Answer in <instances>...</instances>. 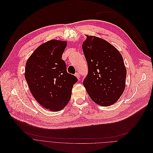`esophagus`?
Here are the masks:
<instances>
[{
	"mask_svg": "<svg viewBox=\"0 0 153 153\" xmlns=\"http://www.w3.org/2000/svg\"><path fill=\"white\" fill-rule=\"evenodd\" d=\"M75 76L77 78V79H79V76H80V75H79V73H76V74H75Z\"/></svg>",
	"mask_w": 153,
	"mask_h": 153,
	"instance_id": "1",
	"label": "esophagus"
}]
</instances>
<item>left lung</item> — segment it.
<instances>
[{
  "label": "left lung",
  "instance_id": "8db88e82",
  "mask_svg": "<svg viewBox=\"0 0 153 153\" xmlns=\"http://www.w3.org/2000/svg\"><path fill=\"white\" fill-rule=\"evenodd\" d=\"M82 48L88 72L82 82L90 98L103 107L117 101L126 88L127 69L119 51L107 41L86 35Z\"/></svg>",
  "mask_w": 153,
  "mask_h": 153
}]
</instances>
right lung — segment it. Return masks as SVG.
Returning <instances> with one entry per match:
<instances>
[{"mask_svg":"<svg viewBox=\"0 0 153 153\" xmlns=\"http://www.w3.org/2000/svg\"><path fill=\"white\" fill-rule=\"evenodd\" d=\"M67 42L51 40L40 45L25 65V77L36 100L52 111L63 109L69 102L77 78L66 71L62 55Z\"/></svg>","mask_w":153,"mask_h":153,"instance_id":"obj_1","label":"right lung"}]
</instances>
